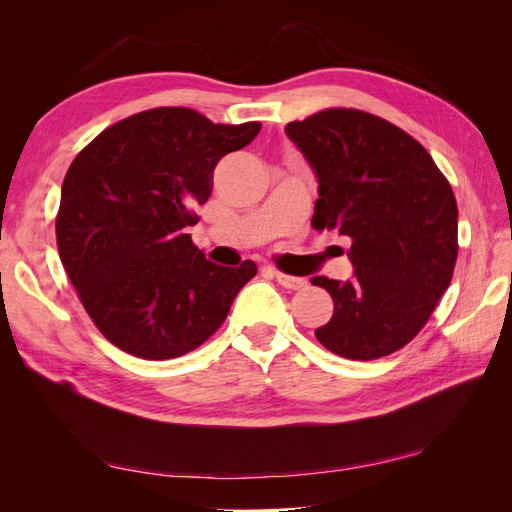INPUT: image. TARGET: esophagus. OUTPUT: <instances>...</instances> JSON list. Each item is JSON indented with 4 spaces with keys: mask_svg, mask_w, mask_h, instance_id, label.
<instances>
[{
    "mask_svg": "<svg viewBox=\"0 0 512 512\" xmlns=\"http://www.w3.org/2000/svg\"><path fill=\"white\" fill-rule=\"evenodd\" d=\"M275 280L277 284H282L284 288L288 290H301L307 286V282L303 280V277H294V275H286L282 271H275Z\"/></svg>",
    "mask_w": 512,
    "mask_h": 512,
    "instance_id": "1",
    "label": "esophagus"
}]
</instances>
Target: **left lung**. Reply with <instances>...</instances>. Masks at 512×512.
Masks as SVG:
<instances>
[{"label": "left lung", "instance_id": "1", "mask_svg": "<svg viewBox=\"0 0 512 512\" xmlns=\"http://www.w3.org/2000/svg\"><path fill=\"white\" fill-rule=\"evenodd\" d=\"M318 179L312 226L352 241L348 282L318 275L333 318L318 342L352 361L404 348L451 284L457 203L427 149L391 121L327 108L286 126Z\"/></svg>", "mask_w": 512, "mask_h": 512}]
</instances>
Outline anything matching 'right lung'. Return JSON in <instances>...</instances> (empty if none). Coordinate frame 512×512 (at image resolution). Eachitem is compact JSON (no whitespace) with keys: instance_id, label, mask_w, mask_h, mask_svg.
Segmentation results:
<instances>
[{"instance_id":"add662e5","label":"right lung","mask_w":512,"mask_h":512,"mask_svg":"<svg viewBox=\"0 0 512 512\" xmlns=\"http://www.w3.org/2000/svg\"><path fill=\"white\" fill-rule=\"evenodd\" d=\"M258 121L224 126L160 106L100 132L70 164L55 222L59 258L108 342L149 361L188 354L222 327L256 265L220 267L185 235L213 168Z\"/></svg>"}]
</instances>
